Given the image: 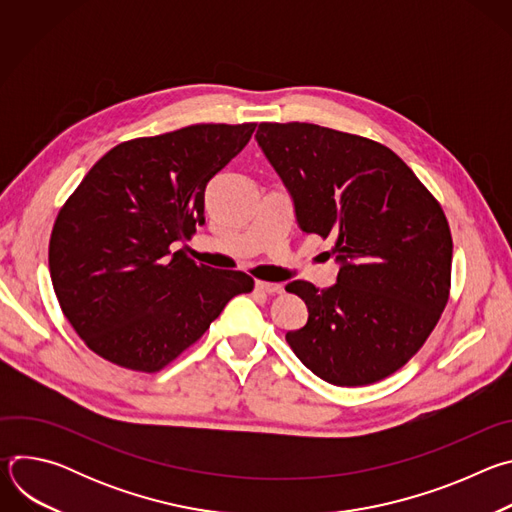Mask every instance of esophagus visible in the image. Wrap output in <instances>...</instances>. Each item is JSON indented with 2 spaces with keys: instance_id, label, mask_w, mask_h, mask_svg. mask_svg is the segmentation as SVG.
I'll use <instances>...</instances> for the list:
<instances>
[{
  "instance_id": "1",
  "label": "esophagus",
  "mask_w": 512,
  "mask_h": 512,
  "mask_svg": "<svg viewBox=\"0 0 512 512\" xmlns=\"http://www.w3.org/2000/svg\"><path fill=\"white\" fill-rule=\"evenodd\" d=\"M255 287L259 291H263V294H281V291H283L281 283H269V281H257Z\"/></svg>"
}]
</instances>
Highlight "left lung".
Segmentation results:
<instances>
[{
	"label": "left lung",
	"instance_id": "left-lung-1",
	"mask_svg": "<svg viewBox=\"0 0 512 512\" xmlns=\"http://www.w3.org/2000/svg\"><path fill=\"white\" fill-rule=\"evenodd\" d=\"M257 141L294 196L304 235L332 239V287L298 279L308 306L287 344L320 379L364 387L419 352L450 300L452 233L442 204L387 145L314 123H259Z\"/></svg>",
	"mask_w": 512,
	"mask_h": 512
}]
</instances>
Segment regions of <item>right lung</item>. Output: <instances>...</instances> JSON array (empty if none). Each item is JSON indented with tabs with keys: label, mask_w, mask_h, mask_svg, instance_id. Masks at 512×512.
I'll list each match as a JSON object with an SVG mask.
<instances>
[{
	"label": "right lung",
	"mask_w": 512,
	"mask_h": 512,
	"mask_svg": "<svg viewBox=\"0 0 512 512\" xmlns=\"http://www.w3.org/2000/svg\"><path fill=\"white\" fill-rule=\"evenodd\" d=\"M257 123H198L109 150L62 204L48 245L64 318L101 358L158 373L255 281L172 243L204 225V190Z\"/></svg>",
	"instance_id": "right-lung-1"
}]
</instances>
